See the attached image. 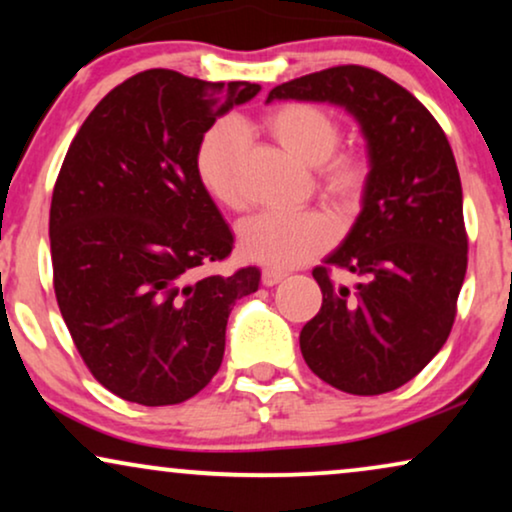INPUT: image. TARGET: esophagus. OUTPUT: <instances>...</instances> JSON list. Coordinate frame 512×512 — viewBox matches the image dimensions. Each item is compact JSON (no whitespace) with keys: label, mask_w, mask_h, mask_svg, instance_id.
<instances>
[{"label":"esophagus","mask_w":512,"mask_h":512,"mask_svg":"<svg viewBox=\"0 0 512 512\" xmlns=\"http://www.w3.org/2000/svg\"><path fill=\"white\" fill-rule=\"evenodd\" d=\"M283 278H286V274H283V271H276V269H264L262 271V283L267 288L276 286V283H281Z\"/></svg>","instance_id":"1"}]
</instances>
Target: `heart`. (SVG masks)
I'll list each match as a JSON object with an SVG mask.
<instances>
[{
	"label": "heart",
	"mask_w": 512,
	"mask_h": 512,
	"mask_svg": "<svg viewBox=\"0 0 512 512\" xmlns=\"http://www.w3.org/2000/svg\"><path fill=\"white\" fill-rule=\"evenodd\" d=\"M278 146L302 165L316 167V186L335 215L354 217L371 184V163L357 151H338L342 127L333 113L312 103H286L264 118ZM248 134L236 120H222L203 134L196 148V174L219 205H245L243 160ZM333 243V229L319 212L278 215L264 212L245 219L238 229V248L248 260L271 269H290L309 262Z\"/></svg>",
	"instance_id": "obj_1"
}]
</instances>
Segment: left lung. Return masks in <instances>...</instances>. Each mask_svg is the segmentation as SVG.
<instances>
[{
    "label": "left lung",
    "mask_w": 512,
    "mask_h": 512,
    "mask_svg": "<svg viewBox=\"0 0 512 512\" xmlns=\"http://www.w3.org/2000/svg\"><path fill=\"white\" fill-rule=\"evenodd\" d=\"M328 101L366 137L371 184L345 241L312 274L323 304L300 349L342 392H392L430 364L449 338L468 269L463 189L454 151L428 108L364 66H335L274 87L267 101ZM333 268L360 276L335 284Z\"/></svg>",
    "instance_id": "8db88e82"
}]
</instances>
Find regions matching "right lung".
<instances>
[{
    "label": "right lung",
    "mask_w": 512,
    "mask_h": 512,
    "mask_svg": "<svg viewBox=\"0 0 512 512\" xmlns=\"http://www.w3.org/2000/svg\"><path fill=\"white\" fill-rule=\"evenodd\" d=\"M260 84L153 68L111 89L70 144L49 212L56 302L84 364L120 399H191L224 357L231 307L260 269L208 274L234 236L196 174L219 115Z\"/></svg>",
    "instance_id": "add662e5"
}]
</instances>
